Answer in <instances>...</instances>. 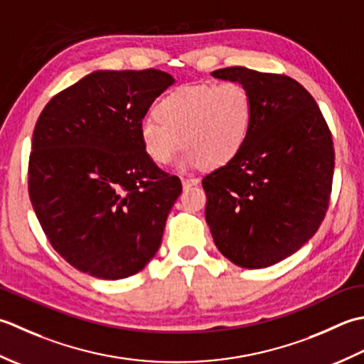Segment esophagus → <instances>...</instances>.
Instances as JSON below:
<instances>
[{"label": "esophagus", "mask_w": 364, "mask_h": 364, "mask_svg": "<svg viewBox=\"0 0 364 364\" xmlns=\"http://www.w3.org/2000/svg\"><path fill=\"white\" fill-rule=\"evenodd\" d=\"M182 185L183 188L196 187V185H199V179H195V177H185V179H182Z\"/></svg>", "instance_id": "esophagus-1"}]
</instances>
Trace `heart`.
Listing matches in <instances>:
<instances>
[{
    "instance_id": "1",
    "label": "heart",
    "mask_w": 364,
    "mask_h": 364,
    "mask_svg": "<svg viewBox=\"0 0 364 364\" xmlns=\"http://www.w3.org/2000/svg\"><path fill=\"white\" fill-rule=\"evenodd\" d=\"M255 119L251 92L237 81L174 89L154 107L139 127L141 147L155 165H166L185 147L179 166L223 168L247 144Z\"/></svg>"
}]
</instances>
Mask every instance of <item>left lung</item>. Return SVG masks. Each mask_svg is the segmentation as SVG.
<instances>
[{
  "mask_svg": "<svg viewBox=\"0 0 364 364\" xmlns=\"http://www.w3.org/2000/svg\"><path fill=\"white\" fill-rule=\"evenodd\" d=\"M212 77L247 86L255 119L242 152L203 179L205 221L220 253L243 269L294 255L328 209L335 149L316 100L291 77L226 68Z\"/></svg>",
  "mask_w": 364,
  "mask_h": 364,
  "instance_id": "obj_1",
  "label": "left lung"
}]
</instances>
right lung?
<instances>
[{
    "mask_svg": "<svg viewBox=\"0 0 364 364\" xmlns=\"http://www.w3.org/2000/svg\"><path fill=\"white\" fill-rule=\"evenodd\" d=\"M173 83L157 69L97 70L37 119L29 199L51 247L77 270L122 279L157 255L182 183L146 157L139 127Z\"/></svg>",
    "mask_w": 364,
    "mask_h": 364,
    "instance_id": "right-lung-1",
    "label": "right lung"
}]
</instances>
